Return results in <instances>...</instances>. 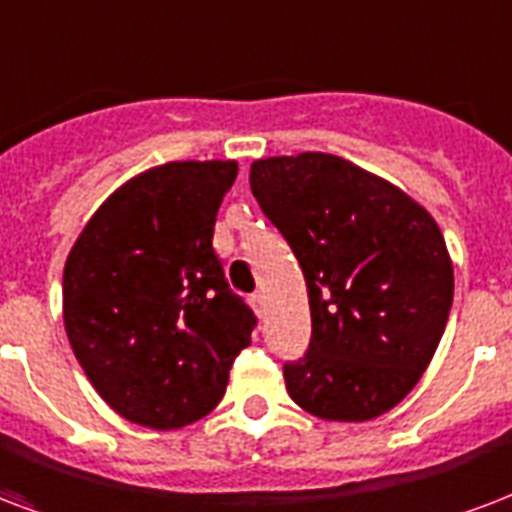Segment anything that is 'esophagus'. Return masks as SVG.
<instances>
[{"label": "esophagus", "instance_id": "esophagus-1", "mask_svg": "<svg viewBox=\"0 0 512 512\" xmlns=\"http://www.w3.org/2000/svg\"><path fill=\"white\" fill-rule=\"evenodd\" d=\"M249 303H252V308H255V314L260 319H263L265 314H268V298H265V292H255Z\"/></svg>", "mask_w": 512, "mask_h": 512}]
</instances>
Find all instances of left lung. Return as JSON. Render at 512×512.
I'll return each instance as SVG.
<instances>
[{"instance_id":"left-lung-1","label":"left lung","mask_w":512,"mask_h":512,"mask_svg":"<svg viewBox=\"0 0 512 512\" xmlns=\"http://www.w3.org/2000/svg\"><path fill=\"white\" fill-rule=\"evenodd\" d=\"M249 185L306 279L311 343L284 365L290 397L325 421L392 411L427 370L454 300L435 217L330 152L260 158Z\"/></svg>"}]
</instances>
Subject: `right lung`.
Instances as JSON below:
<instances>
[{"label":"right lung","mask_w":512,"mask_h":512,"mask_svg":"<svg viewBox=\"0 0 512 512\" xmlns=\"http://www.w3.org/2000/svg\"><path fill=\"white\" fill-rule=\"evenodd\" d=\"M236 161H171L96 209L64 265L66 338L123 419L179 429L214 411L255 314L225 282L214 220Z\"/></svg>","instance_id":"obj_1"}]
</instances>
